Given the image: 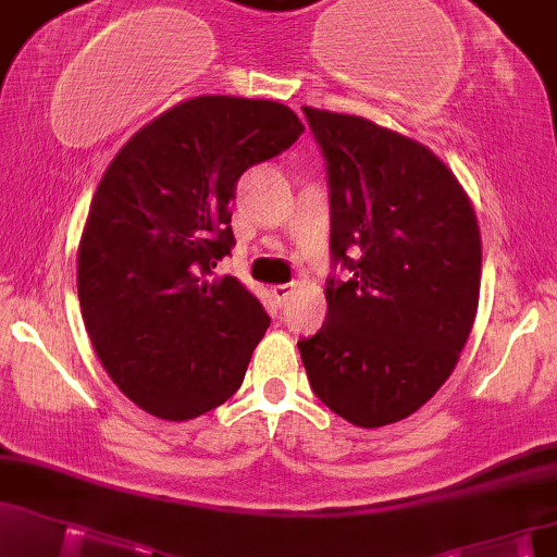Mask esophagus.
<instances>
[{"label": "esophagus", "mask_w": 557, "mask_h": 557, "mask_svg": "<svg viewBox=\"0 0 557 557\" xmlns=\"http://www.w3.org/2000/svg\"><path fill=\"white\" fill-rule=\"evenodd\" d=\"M271 294H273V299H276V305L281 307L286 301V297H289L292 294V284H278V286H271Z\"/></svg>", "instance_id": "obj_1"}]
</instances>
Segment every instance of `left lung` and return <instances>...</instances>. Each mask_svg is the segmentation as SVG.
Listing matches in <instances>:
<instances>
[{
	"mask_svg": "<svg viewBox=\"0 0 557 557\" xmlns=\"http://www.w3.org/2000/svg\"><path fill=\"white\" fill-rule=\"evenodd\" d=\"M325 157L327 314L299 354L312 393L361 429L403 421L455 372L480 297V230L438 157L376 123L301 108Z\"/></svg>",
	"mask_w": 557,
	"mask_h": 557,
	"instance_id": "8db88e82",
	"label": "left lung"
}]
</instances>
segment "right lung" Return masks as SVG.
Segmentation results:
<instances>
[{"instance_id":"add662e5","label":"right lung","mask_w":557,"mask_h":557,"mask_svg":"<svg viewBox=\"0 0 557 557\" xmlns=\"http://www.w3.org/2000/svg\"><path fill=\"white\" fill-rule=\"evenodd\" d=\"M301 132L281 102L203 95L147 123L102 175L79 307L106 372L147 413L188 421L243 384L271 318L235 276L214 278L235 247L230 201L247 168Z\"/></svg>"}]
</instances>
